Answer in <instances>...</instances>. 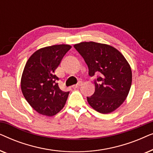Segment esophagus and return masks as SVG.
Segmentation results:
<instances>
[{
	"label": "esophagus",
	"instance_id": "34e87169",
	"mask_svg": "<svg viewBox=\"0 0 153 153\" xmlns=\"http://www.w3.org/2000/svg\"><path fill=\"white\" fill-rule=\"evenodd\" d=\"M81 85H82V82H81V81H80V82H79L78 83H77V84L72 85V88H77L80 87Z\"/></svg>",
	"mask_w": 153,
	"mask_h": 153
}]
</instances>
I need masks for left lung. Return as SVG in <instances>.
Here are the masks:
<instances>
[{
	"instance_id": "8db88e82",
	"label": "left lung",
	"mask_w": 153,
	"mask_h": 153,
	"mask_svg": "<svg viewBox=\"0 0 153 153\" xmlns=\"http://www.w3.org/2000/svg\"><path fill=\"white\" fill-rule=\"evenodd\" d=\"M88 67L89 75L99 74L95 91L87 101L93 109L110 114L125 101L130 90L132 73L124 56L112 46L83 42L74 45Z\"/></svg>"
}]
</instances>
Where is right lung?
I'll return each mask as SVG.
<instances>
[{
  "label": "right lung",
  "mask_w": 153,
  "mask_h": 153,
  "mask_svg": "<svg viewBox=\"0 0 153 153\" xmlns=\"http://www.w3.org/2000/svg\"><path fill=\"white\" fill-rule=\"evenodd\" d=\"M72 47L56 45L41 48L26 62L21 79L25 99L39 114L53 116L62 109L69 93L58 86L55 70Z\"/></svg>",
  "instance_id": "1"
}]
</instances>
